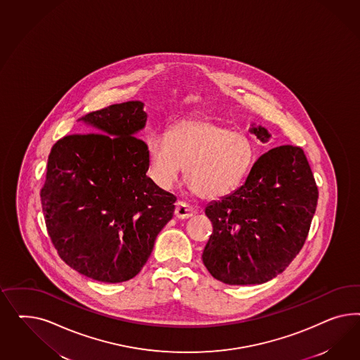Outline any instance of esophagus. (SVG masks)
<instances>
[{
  "instance_id": "1",
  "label": "esophagus",
  "mask_w": 360,
  "mask_h": 360,
  "mask_svg": "<svg viewBox=\"0 0 360 360\" xmlns=\"http://www.w3.org/2000/svg\"><path fill=\"white\" fill-rule=\"evenodd\" d=\"M193 215H195V210L188 206L185 202L178 200L175 203V217L178 219H188L191 218Z\"/></svg>"
}]
</instances>
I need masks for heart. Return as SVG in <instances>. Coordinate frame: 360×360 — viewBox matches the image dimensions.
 <instances>
[{
	"label": "heart",
	"instance_id": "b5f03b06",
	"mask_svg": "<svg viewBox=\"0 0 360 360\" xmlns=\"http://www.w3.org/2000/svg\"><path fill=\"white\" fill-rule=\"evenodd\" d=\"M146 154L157 185L170 187L186 166L188 185L203 199L231 194L255 162V148L245 134L206 116L176 121L167 133H153Z\"/></svg>",
	"mask_w": 360,
	"mask_h": 360
}]
</instances>
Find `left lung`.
<instances>
[{
  "mask_svg": "<svg viewBox=\"0 0 360 360\" xmlns=\"http://www.w3.org/2000/svg\"><path fill=\"white\" fill-rule=\"evenodd\" d=\"M251 131L262 142L271 137L262 127ZM316 202V179L300 146L264 153L244 185L205 210L214 229L202 255L208 272L229 285L272 280L302 250Z\"/></svg>",
  "mask_w": 360,
  "mask_h": 360,
  "instance_id": "1",
  "label": "left lung"
}]
</instances>
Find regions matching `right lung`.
Listing matches in <instances>:
<instances>
[{
  "label": "right lung",
  "instance_id": "obj_1",
  "mask_svg": "<svg viewBox=\"0 0 360 360\" xmlns=\"http://www.w3.org/2000/svg\"><path fill=\"white\" fill-rule=\"evenodd\" d=\"M79 120L101 133L55 142L41 202L49 236L72 269L101 283L139 274L154 241L173 218V194L146 175V122L141 101L91 112Z\"/></svg>",
  "mask_w": 360,
  "mask_h": 360
}]
</instances>
